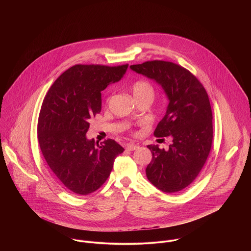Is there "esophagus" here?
Segmentation results:
<instances>
[{
    "label": "esophagus",
    "mask_w": 251,
    "mask_h": 251,
    "mask_svg": "<svg viewBox=\"0 0 251 251\" xmlns=\"http://www.w3.org/2000/svg\"><path fill=\"white\" fill-rule=\"evenodd\" d=\"M138 147H139V146H137L136 144L130 143L126 145V149L128 150V151H134V150H136Z\"/></svg>",
    "instance_id": "obj_1"
}]
</instances>
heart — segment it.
Masks as SVG:
<instances>
[{"label": "heart", "mask_w": 251, "mask_h": 251, "mask_svg": "<svg viewBox=\"0 0 251 251\" xmlns=\"http://www.w3.org/2000/svg\"><path fill=\"white\" fill-rule=\"evenodd\" d=\"M132 93H133V96L135 97V99L145 97V96H150V97L153 98V94H154L152 86L145 80H139V81H136L135 83H133Z\"/></svg>", "instance_id": "heart-1"}]
</instances>
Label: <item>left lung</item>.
<instances>
[{
    "instance_id": "1",
    "label": "left lung",
    "mask_w": 251,
    "mask_h": 251,
    "mask_svg": "<svg viewBox=\"0 0 251 251\" xmlns=\"http://www.w3.org/2000/svg\"><path fill=\"white\" fill-rule=\"evenodd\" d=\"M130 69L154 80L169 100L153 134L170 136L173 143L168 151L147 146L152 158L146 175L159 190L178 192L196 179L212 148L213 113L208 94L191 72L171 62L148 61Z\"/></svg>"
}]
</instances>
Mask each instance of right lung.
<instances>
[{"mask_svg":"<svg viewBox=\"0 0 251 251\" xmlns=\"http://www.w3.org/2000/svg\"><path fill=\"white\" fill-rule=\"evenodd\" d=\"M128 65H76L47 92L38 116L37 139L55 179L77 195L99 189L125 149L115 140H89V120L101 110V91L118 82Z\"/></svg>","mask_w":251,"mask_h":251,"instance_id":"obj_1","label":"right lung"}]
</instances>
